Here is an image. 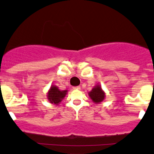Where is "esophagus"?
Returning a JSON list of instances; mask_svg holds the SVG:
<instances>
[{
    "instance_id": "esophagus-1",
    "label": "esophagus",
    "mask_w": 154,
    "mask_h": 154,
    "mask_svg": "<svg viewBox=\"0 0 154 154\" xmlns=\"http://www.w3.org/2000/svg\"><path fill=\"white\" fill-rule=\"evenodd\" d=\"M73 89H80V86H74V87H73Z\"/></svg>"
}]
</instances>
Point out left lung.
<instances>
[{"instance_id":"left-lung-1","label":"left lung","mask_w":154,"mask_h":154,"mask_svg":"<svg viewBox=\"0 0 154 154\" xmlns=\"http://www.w3.org/2000/svg\"><path fill=\"white\" fill-rule=\"evenodd\" d=\"M88 94H89V98L95 104L101 103V101H104L105 98V92L103 91L101 86L99 84H97Z\"/></svg>"}]
</instances>
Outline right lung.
<instances>
[{"instance_id":"right-lung-1","label":"right lung","mask_w":154,"mask_h":154,"mask_svg":"<svg viewBox=\"0 0 154 154\" xmlns=\"http://www.w3.org/2000/svg\"><path fill=\"white\" fill-rule=\"evenodd\" d=\"M68 90H60L58 86L53 85L47 92V98L51 104L58 105L67 95Z\"/></svg>"}]
</instances>
